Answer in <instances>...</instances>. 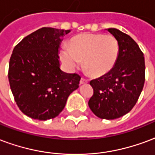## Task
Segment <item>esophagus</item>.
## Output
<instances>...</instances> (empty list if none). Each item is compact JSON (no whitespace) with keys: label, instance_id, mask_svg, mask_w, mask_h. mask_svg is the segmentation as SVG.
I'll use <instances>...</instances> for the list:
<instances>
[{"label":"esophagus","instance_id":"esophagus-1","mask_svg":"<svg viewBox=\"0 0 155 155\" xmlns=\"http://www.w3.org/2000/svg\"><path fill=\"white\" fill-rule=\"evenodd\" d=\"M87 82H88V81L86 78H82L81 80H80V84H85V83H87Z\"/></svg>","mask_w":155,"mask_h":155}]
</instances>
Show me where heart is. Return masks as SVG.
Listing matches in <instances>:
<instances>
[{
	"label": "heart",
	"mask_w": 155,
	"mask_h": 155,
	"mask_svg": "<svg viewBox=\"0 0 155 155\" xmlns=\"http://www.w3.org/2000/svg\"><path fill=\"white\" fill-rule=\"evenodd\" d=\"M69 48L61 52L62 60L70 68L83 61L91 75L102 76L113 68L119 56L120 46L116 37L103 34H82L71 39Z\"/></svg>",
	"instance_id": "obj_1"
}]
</instances>
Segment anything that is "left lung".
Listing matches in <instances>:
<instances>
[{
	"label": "left lung",
	"instance_id": "8db88e82",
	"mask_svg": "<svg viewBox=\"0 0 155 155\" xmlns=\"http://www.w3.org/2000/svg\"><path fill=\"white\" fill-rule=\"evenodd\" d=\"M107 30L118 40L119 56L110 72L90 82L93 95L88 106L99 118L114 120L137 102L144 87L145 64L143 52L130 36L114 28Z\"/></svg>",
	"mask_w": 155,
	"mask_h": 155
}]
</instances>
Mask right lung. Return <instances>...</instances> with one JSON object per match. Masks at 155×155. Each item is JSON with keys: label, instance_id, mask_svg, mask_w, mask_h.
<instances>
[{"label": "right lung", "instance_id": "obj_1", "mask_svg": "<svg viewBox=\"0 0 155 155\" xmlns=\"http://www.w3.org/2000/svg\"><path fill=\"white\" fill-rule=\"evenodd\" d=\"M70 30L44 27L25 37L13 49L8 78L20 110L39 120L59 115L67 99L78 88L81 77L59 68L61 38Z\"/></svg>", "mask_w": 155, "mask_h": 155}]
</instances>
